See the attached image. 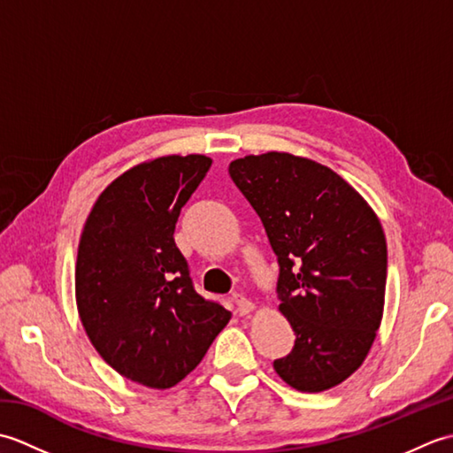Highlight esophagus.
Listing matches in <instances>:
<instances>
[{"instance_id": "34e87169", "label": "esophagus", "mask_w": 453, "mask_h": 453, "mask_svg": "<svg viewBox=\"0 0 453 453\" xmlns=\"http://www.w3.org/2000/svg\"><path fill=\"white\" fill-rule=\"evenodd\" d=\"M234 302L237 305V311L242 313V315H249L251 311H255V307H257L251 300H247V297L242 296V294H235L234 296Z\"/></svg>"}]
</instances>
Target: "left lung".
Here are the masks:
<instances>
[{"label": "left lung", "instance_id": "1", "mask_svg": "<svg viewBox=\"0 0 453 453\" xmlns=\"http://www.w3.org/2000/svg\"><path fill=\"white\" fill-rule=\"evenodd\" d=\"M280 265L278 310L296 333L274 360L288 386L321 393L364 364L386 303L388 245L378 214L333 169L288 151L229 163Z\"/></svg>", "mask_w": 453, "mask_h": 453}]
</instances>
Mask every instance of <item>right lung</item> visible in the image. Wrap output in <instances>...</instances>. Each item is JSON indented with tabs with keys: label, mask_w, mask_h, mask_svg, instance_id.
I'll return each instance as SVG.
<instances>
[{
	"label": "right lung",
	"mask_w": 453,
	"mask_h": 453,
	"mask_svg": "<svg viewBox=\"0 0 453 453\" xmlns=\"http://www.w3.org/2000/svg\"><path fill=\"white\" fill-rule=\"evenodd\" d=\"M210 167L200 153L138 163L104 187L80 235L83 329L114 372L151 389L185 380L232 319L195 292L173 239L180 208Z\"/></svg>",
	"instance_id": "1"
}]
</instances>
